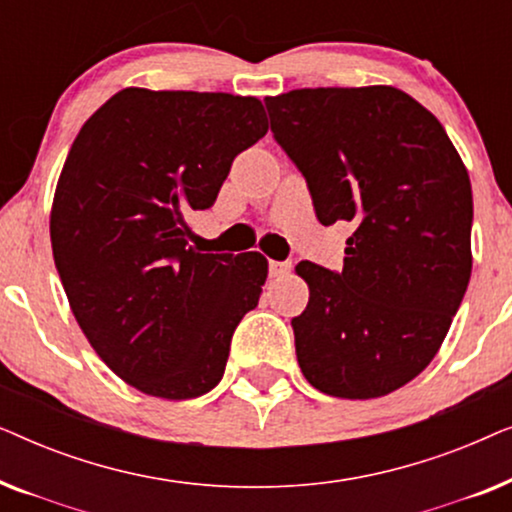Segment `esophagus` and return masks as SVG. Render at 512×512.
<instances>
[{
    "instance_id": "esophagus-1",
    "label": "esophagus",
    "mask_w": 512,
    "mask_h": 512,
    "mask_svg": "<svg viewBox=\"0 0 512 512\" xmlns=\"http://www.w3.org/2000/svg\"><path fill=\"white\" fill-rule=\"evenodd\" d=\"M291 270V261H270V277H282Z\"/></svg>"
}]
</instances>
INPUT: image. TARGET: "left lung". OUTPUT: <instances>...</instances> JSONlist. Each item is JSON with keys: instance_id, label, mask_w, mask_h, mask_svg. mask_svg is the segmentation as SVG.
<instances>
[{"instance_id": "8db88e82", "label": "left lung", "mask_w": 512, "mask_h": 512, "mask_svg": "<svg viewBox=\"0 0 512 512\" xmlns=\"http://www.w3.org/2000/svg\"><path fill=\"white\" fill-rule=\"evenodd\" d=\"M270 130L319 223L347 221L340 272L300 261L310 303L291 319L305 380L387 396L443 345L471 279V179L436 116L391 86L265 97Z\"/></svg>"}]
</instances>
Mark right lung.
I'll list each match as a JSON object with an SVG mask.
<instances>
[{
  "label": "right lung",
  "mask_w": 512,
  "mask_h": 512,
  "mask_svg": "<svg viewBox=\"0 0 512 512\" xmlns=\"http://www.w3.org/2000/svg\"><path fill=\"white\" fill-rule=\"evenodd\" d=\"M268 132L256 97L125 88L83 123L51 212L58 275L97 356L149 396L221 382L268 261L188 247L237 153Z\"/></svg>",
  "instance_id": "1"
}]
</instances>
